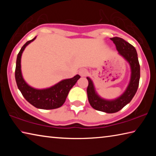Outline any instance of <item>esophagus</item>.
I'll use <instances>...</instances> for the list:
<instances>
[{"mask_svg": "<svg viewBox=\"0 0 156 156\" xmlns=\"http://www.w3.org/2000/svg\"><path fill=\"white\" fill-rule=\"evenodd\" d=\"M87 70L86 69H82L80 71H79V74H80V76L82 77H84V76H86L87 75Z\"/></svg>", "mask_w": 156, "mask_h": 156, "instance_id": "obj_1", "label": "esophagus"}]
</instances>
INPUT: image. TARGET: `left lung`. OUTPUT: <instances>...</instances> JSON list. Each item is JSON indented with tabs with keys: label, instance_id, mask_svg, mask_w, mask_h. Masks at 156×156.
<instances>
[{
	"label": "left lung",
	"instance_id": "left-lung-1",
	"mask_svg": "<svg viewBox=\"0 0 156 156\" xmlns=\"http://www.w3.org/2000/svg\"><path fill=\"white\" fill-rule=\"evenodd\" d=\"M110 39L115 44L118 54L123 57L130 66L131 77L127 87L119 97L112 100L105 99L98 94L91 79L87 77L89 82L87 92L89 103L94 109L105 113H113L122 109L135 96L139 85L140 68L135 47L119 37Z\"/></svg>",
	"mask_w": 156,
	"mask_h": 156
}]
</instances>
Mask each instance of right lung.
<instances>
[{
	"label": "right lung",
	"instance_id": "right-lung-1",
	"mask_svg": "<svg viewBox=\"0 0 156 156\" xmlns=\"http://www.w3.org/2000/svg\"><path fill=\"white\" fill-rule=\"evenodd\" d=\"M36 38V36L32 40L27 41L18 53L15 70L16 82L23 97L34 107L41 109H57L64 104L70 89L80 76L77 74L74 77L62 80L54 85L45 89H36L29 85L22 74L21 56L26 47L35 40Z\"/></svg>",
	"mask_w": 156,
	"mask_h": 156
}]
</instances>
